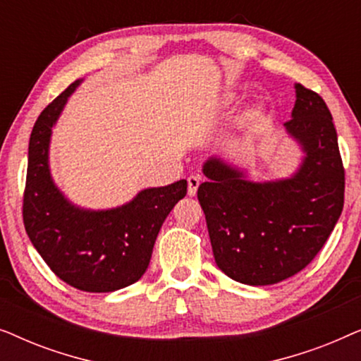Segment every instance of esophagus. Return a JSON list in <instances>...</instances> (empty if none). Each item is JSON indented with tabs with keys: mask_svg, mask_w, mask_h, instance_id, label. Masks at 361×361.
Returning a JSON list of instances; mask_svg holds the SVG:
<instances>
[{
	"mask_svg": "<svg viewBox=\"0 0 361 361\" xmlns=\"http://www.w3.org/2000/svg\"><path fill=\"white\" fill-rule=\"evenodd\" d=\"M200 182H202V177L200 176L187 177V192H189V195H195L197 194V189H199Z\"/></svg>",
	"mask_w": 361,
	"mask_h": 361,
	"instance_id": "34e87169",
	"label": "esophagus"
}]
</instances>
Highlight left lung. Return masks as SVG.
Returning <instances> with one entry per match:
<instances>
[{
  "instance_id": "obj_1",
  "label": "left lung",
  "mask_w": 361,
  "mask_h": 361,
  "mask_svg": "<svg viewBox=\"0 0 361 361\" xmlns=\"http://www.w3.org/2000/svg\"><path fill=\"white\" fill-rule=\"evenodd\" d=\"M305 151L290 179L250 182L212 157L197 197L215 263L228 278L268 286L298 274L332 233L343 210L345 169L324 98L295 85L293 118L284 123Z\"/></svg>"
}]
</instances>
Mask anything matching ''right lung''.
<instances>
[{"label":"right lung","mask_w":361,"mask_h":361,"mask_svg":"<svg viewBox=\"0 0 361 361\" xmlns=\"http://www.w3.org/2000/svg\"><path fill=\"white\" fill-rule=\"evenodd\" d=\"M80 80L44 108L29 137L23 221L29 240L57 278L85 293H113L145 274L166 216L187 194V180L146 189L130 204L90 212L68 204L54 185L51 130Z\"/></svg>","instance_id":"right-lung-1"}]
</instances>
